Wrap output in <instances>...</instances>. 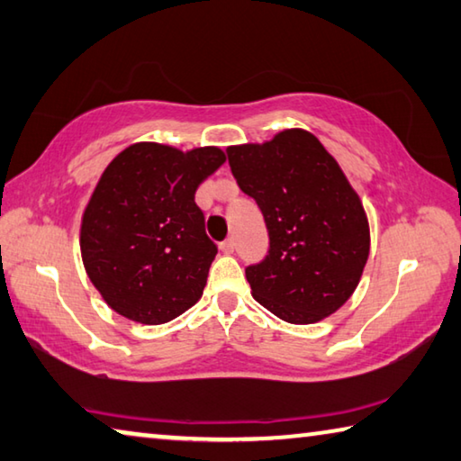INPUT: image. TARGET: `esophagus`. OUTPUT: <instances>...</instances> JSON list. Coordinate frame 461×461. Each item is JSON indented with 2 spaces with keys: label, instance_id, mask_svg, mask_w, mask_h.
I'll use <instances>...</instances> for the list:
<instances>
[{
  "label": "esophagus",
  "instance_id": "34e87169",
  "mask_svg": "<svg viewBox=\"0 0 461 461\" xmlns=\"http://www.w3.org/2000/svg\"><path fill=\"white\" fill-rule=\"evenodd\" d=\"M221 251L226 253V255H230L232 251H235V240H232V239L222 240V243H221Z\"/></svg>",
  "mask_w": 461,
  "mask_h": 461
}]
</instances>
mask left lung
I'll use <instances>...</instances> for the list:
<instances>
[{
	"instance_id": "left-lung-1",
	"label": "left lung",
	"mask_w": 461,
	"mask_h": 461,
	"mask_svg": "<svg viewBox=\"0 0 461 461\" xmlns=\"http://www.w3.org/2000/svg\"><path fill=\"white\" fill-rule=\"evenodd\" d=\"M239 188L261 208L265 259L245 267L253 297L289 324H313L357 289L370 249L358 194L312 133L285 129L226 149Z\"/></svg>"
}]
</instances>
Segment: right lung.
<instances>
[{
  "mask_svg": "<svg viewBox=\"0 0 461 461\" xmlns=\"http://www.w3.org/2000/svg\"><path fill=\"white\" fill-rule=\"evenodd\" d=\"M224 159L218 148L135 143L107 166L85 210L80 253L111 310L156 326L200 300L218 249L194 194Z\"/></svg>",
  "mask_w": 461,
  "mask_h": 461,
  "instance_id": "right-lung-1",
  "label": "right lung"
}]
</instances>
